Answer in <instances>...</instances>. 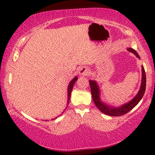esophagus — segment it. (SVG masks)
<instances>
[{
	"mask_svg": "<svg viewBox=\"0 0 155 155\" xmlns=\"http://www.w3.org/2000/svg\"><path fill=\"white\" fill-rule=\"evenodd\" d=\"M89 72H90V70H89V68L87 67H83L80 69L79 72H78V74L80 75L86 76L89 74Z\"/></svg>",
	"mask_w": 155,
	"mask_h": 155,
	"instance_id": "esophagus-1",
	"label": "esophagus"
}]
</instances>
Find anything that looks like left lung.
<instances>
[{
  "instance_id": "obj_1",
  "label": "left lung",
  "mask_w": 155,
  "mask_h": 155,
  "mask_svg": "<svg viewBox=\"0 0 155 155\" xmlns=\"http://www.w3.org/2000/svg\"><path fill=\"white\" fill-rule=\"evenodd\" d=\"M127 49L128 52H132L137 58L140 59V57L139 56L138 53L134 49L131 48H127ZM141 72H142V74H142V77H141V85L138 93L136 94V96L131 101L117 107L110 105V104H107L104 103L103 101H102L101 98V91H100L98 83H97L95 80L89 81L91 87V95H92L93 101L100 111L104 114L109 115V116H120V115H123L127 114L128 111H130L131 109L134 108L140 103V101L142 98L146 91V77L145 70H144V68L143 65H141Z\"/></svg>"
}]
</instances>
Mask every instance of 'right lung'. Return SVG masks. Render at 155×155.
Wrapping results in <instances>:
<instances>
[{
	"label": "right lung",
	"instance_id": "1",
	"mask_svg": "<svg viewBox=\"0 0 155 155\" xmlns=\"http://www.w3.org/2000/svg\"><path fill=\"white\" fill-rule=\"evenodd\" d=\"M78 79V77H74V78H72V81H70L69 85L68 86V101H67V105L66 107L68 106V104H69V102H70V96H71V92H72V88H73V85H74V84L75 83L76 81H77ZM66 109V108H65ZM65 110L64 111V112L65 111ZM63 112V113H64ZM55 118H57V117H56ZM54 118V119H55ZM54 119H52L51 120H54Z\"/></svg>",
	"mask_w": 155,
	"mask_h": 155
}]
</instances>
